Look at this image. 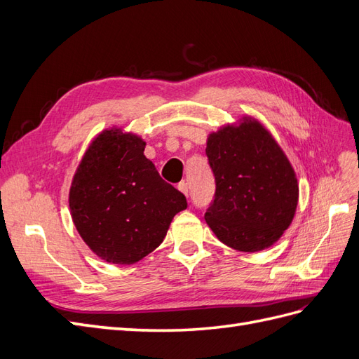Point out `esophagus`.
Listing matches in <instances>:
<instances>
[{"label":"esophagus","instance_id":"1","mask_svg":"<svg viewBox=\"0 0 359 359\" xmlns=\"http://www.w3.org/2000/svg\"><path fill=\"white\" fill-rule=\"evenodd\" d=\"M178 190H180L181 193L186 194V196H189V184H187L186 181H181V182L178 184Z\"/></svg>","mask_w":359,"mask_h":359}]
</instances>
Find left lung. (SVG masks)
<instances>
[{"instance_id":"obj_1","label":"left lung","mask_w":359,"mask_h":359,"mask_svg":"<svg viewBox=\"0 0 359 359\" xmlns=\"http://www.w3.org/2000/svg\"><path fill=\"white\" fill-rule=\"evenodd\" d=\"M215 194L206 224L227 247L245 253L268 248L290 226L298 180L283 149L252 116L227 124L206 140Z\"/></svg>"}]
</instances>
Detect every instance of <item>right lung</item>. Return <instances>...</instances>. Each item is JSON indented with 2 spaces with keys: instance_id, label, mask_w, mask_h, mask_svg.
Instances as JSON below:
<instances>
[{
  "instance_id": "add662e5",
  "label": "right lung",
  "mask_w": 359,
  "mask_h": 359,
  "mask_svg": "<svg viewBox=\"0 0 359 359\" xmlns=\"http://www.w3.org/2000/svg\"><path fill=\"white\" fill-rule=\"evenodd\" d=\"M144 139L123 128L97 135L74 172L69 206L76 231L103 260L132 265L156 250L186 196L144 156Z\"/></svg>"
}]
</instances>
